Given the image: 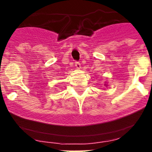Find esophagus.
I'll list each match as a JSON object with an SVG mask.
<instances>
[{"mask_svg": "<svg viewBox=\"0 0 152 152\" xmlns=\"http://www.w3.org/2000/svg\"><path fill=\"white\" fill-rule=\"evenodd\" d=\"M75 66H76L77 69H80V63L79 61H76L75 62Z\"/></svg>", "mask_w": 152, "mask_h": 152, "instance_id": "34e87169", "label": "esophagus"}]
</instances>
